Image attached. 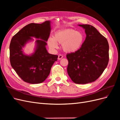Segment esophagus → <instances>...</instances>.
I'll use <instances>...</instances> for the list:
<instances>
[{"mask_svg":"<svg viewBox=\"0 0 120 120\" xmlns=\"http://www.w3.org/2000/svg\"><path fill=\"white\" fill-rule=\"evenodd\" d=\"M63 57V56L61 55V54H59V55L58 56V60H61Z\"/></svg>","mask_w":120,"mask_h":120,"instance_id":"34e87169","label":"esophagus"}]
</instances>
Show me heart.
<instances>
[{
  "instance_id": "1",
  "label": "heart",
  "mask_w": 120,
  "mask_h": 120,
  "mask_svg": "<svg viewBox=\"0 0 120 120\" xmlns=\"http://www.w3.org/2000/svg\"><path fill=\"white\" fill-rule=\"evenodd\" d=\"M85 36L82 32L72 29H64L54 33L53 38H49L48 44L52 49L58 48L57 42L61 43L64 51L67 52H77L84 41Z\"/></svg>"
}]
</instances>
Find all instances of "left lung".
Listing matches in <instances>:
<instances>
[{
	"mask_svg": "<svg viewBox=\"0 0 120 120\" xmlns=\"http://www.w3.org/2000/svg\"><path fill=\"white\" fill-rule=\"evenodd\" d=\"M78 25L85 30L86 38L80 49L67 54V71L72 82L86 84L95 81L107 68L109 46L107 39L92 25Z\"/></svg>",
	"mask_w": 120,
	"mask_h": 120,
	"instance_id": "left-lung-1",
	"label": "left lung"
}]
</instances>
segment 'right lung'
<instances>
[{
	"instance_id": "obj_1",
	"label": "right lung",
	"mask_w": 120,
	"mask_h": 120,
	"mask_svg": "<svg viewBox=\"0 0 120 120\" xmlns=\"http://www.w3.org/2000/svg\"><path fill=\"white\" fill-rule=\"evenodd\" d=\"M52 30L51 21L41 24L31 23L14 35L9 46L11 66L25 82L31 84L44 82L49 76L58 56L48 52L46 42ZM35 40L34 52L27 55L23 49L26 44Z\"/></svg>"
}]
</instances>
